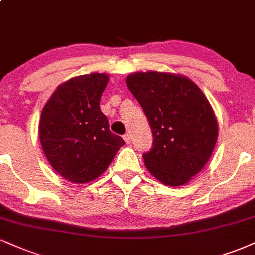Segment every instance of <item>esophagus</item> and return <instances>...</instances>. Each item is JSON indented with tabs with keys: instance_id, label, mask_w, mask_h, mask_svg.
<instances>
[{
	"instance_id": "1",
	"label": "esophagus",
	"mask_w": 255,
	"mask_h": 255,
	"mask_svg": "<svg viewBox=\"0 0 255 255\" xmlns=\"http://www.w3.org/2000/svg\"><path fill=\"white\" fill-rule=\"evenodd\" d=\"M124 140H125V142L126 143H129L130 142V134H125L124 135Z\"/></svg>"
}]
</instances>
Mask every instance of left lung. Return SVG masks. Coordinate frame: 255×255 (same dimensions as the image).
Wrapping results in <instances>:
<instances>
[{
    "mask_svg": "<svg viewBox=\"0 0 255 255\" xmlns=\"http://www.w3.org/2000/svg\"><path fill=\"white\" fill-rule=\"evenodd\" d=\"M126 84L152 130V149L142 154L147 170L168 186L188 183L209 160L217 140L209 101L194 82L171 73H133Z\"/></svg>",
    "mask_w": 255,
    "mask_h": 255,
    "instance_id": "8db88e82",
    "label": "left lung"
}]
</instances>
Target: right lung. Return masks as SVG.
Returning a JSON list of instances; mask_svg holds the SVG:
<instances>
[{
	"label": "right lung",
	"instance_id": "obj_1",
	"mask_svg": "<svg viewBox=\"0 0 255 255\" xmlns=\"http://www.w3.org/2000/svg\"><path fill=\"white\" fill-rule=\"evenodd\" d=\"M104 73L78 76L61 84L42 109L39 135L52 167L73 183L101 176L125 145L109 130L100 100L108 83Z\"/></svg>",
	"mask_w": 255,
	"mask_h": 255
}]
</instances>
